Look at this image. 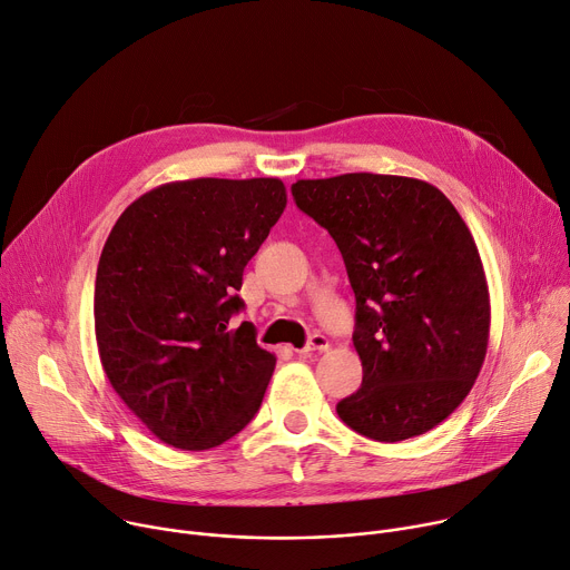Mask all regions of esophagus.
<instances>
[{
	"instance_id": "34e87169",
	"label": "esophagus",
	"mask_w": 570,
	"mask_h": 570,
	"mask_svg": "<svg viewBox=\"0 0 570 570\" xmlns=\"http://www.w3.org/2000/svg\"><path fill=\"white\" fill-rule=\"evenodd\" d=\"M328 346H331V342H328L324 335L315 333V335H311L308 344H305L303 348H296V354H308V352H328Z\"/></svg>"
}]
</instances>
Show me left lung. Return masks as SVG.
I'll list each match as a JSON object with an SVG mask.
<instances>
[{"mask_svg": "<svg viewBox=\"0 0 570 570\" xmlns=\"http://www.w3.org/2000/svg\"><path fill=\"white\" fill-rule=\"evenodd\" d=\"M292 196L335 239L356 294L363 383L340 420L379 443L426 433L487 358L489 283L465 222L441 189L404 175L296 180Z\"/></svg>", "mask_w": 570, "mask_h": 570, "instance_id": "1", "label": "left lung"}]
</instances>
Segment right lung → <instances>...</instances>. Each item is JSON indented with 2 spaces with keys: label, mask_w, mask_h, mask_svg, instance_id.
<instances>
[{
  "label": "right lung",
  "mask_w": 570,
  "mask_h": 570,
  "mask_svg": "<svg viewBox=\"0 0 570 570\" xmlns=\"http://www.w3.org/2000/svg\"><path fill=\"white\" fill-rule=\"evenodd\" d=\"M285 205L278 178H196L150 189L111 228L94 303L100 363L161 443L209 450L257 413L276 356L230 317Z\"/></svg>",
  "instance_id": "1"
}]
</instances>
